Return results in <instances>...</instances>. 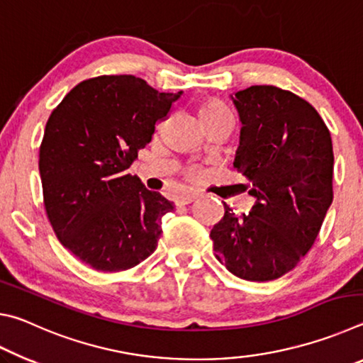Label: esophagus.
I'll use <instances>...</instances> for the list:
<instances>
[{"label": "esophagus", "instance_id": "esophagus-1", "mask_svg": "<svg viewBox=\"0 0 363 363\" xmlns=\"http://www.w3.org/2000/svg\"><path fill=\"white\" fill-rule=\"evenodd\" d=\"M196 195L195 192H187V194H181L176 196V206H184V205H189L192 203V201L196 200Z\"/></svg>", "mask_w": 363, "mask_h": 363}]
</instances>
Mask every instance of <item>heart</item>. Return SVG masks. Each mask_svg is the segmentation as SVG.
<instances>
[{
  "label": "heart",
  "mask_w": 363,
  "mask_h": 363,
  "mask_svg": "<svg viewBox=\"0 0 363 363\" xmlns=\"http://www.w3.org/2000/svg\"><path fill=\"white\" fill-rule=\"evenodd\" d=\"M227 113H229V110L224 108L223 106H219V104H216V102H208L200 108V118L201 120L218 118V116L227 115Z\"/></svg>",
  "instance_id": "1"
}]
</instances>
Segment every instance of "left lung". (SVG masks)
<instances>
[{
  "mask_svg": "<svg viewBox=\"0 0 363 363\" xmlns=\"http://www.w3.org/2000/svg\"><path fill=\"white\" fill-rule=\"evenodd\" d=\"M230 97L242 121L233 167L256 203L242 216L224 203L213 250L237 277L275 280L296 267L320 232L333 201V144L317 110L290 91L261 84Z\"/></svg>",
  "mask_w": 363,
  "mask_h": 363,
  "instance_id": "1",
  "label": "left lung"
}]
</instances>
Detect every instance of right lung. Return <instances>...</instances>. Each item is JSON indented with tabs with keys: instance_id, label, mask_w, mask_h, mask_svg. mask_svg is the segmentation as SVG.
Here are the masks:
<instances>
[{
	"instance_id": "obj_1",
	"label": "right lung",
	"mask_w": 363,
	"mask_h": 363,
	"mask_svg": "<svg viewBox=\"0 0 363 363\" xmlns=\"http://www.w3.org/2000/svg\"><path fill=\"white\" fill-rule=\"evenodd\" d=\"M179 93H158L133 75L77 84L52 110L40 145L43 200L59 242L101 272L149 257L173 201L128 169Z\"/></svg>"
}]
</instances>
